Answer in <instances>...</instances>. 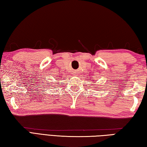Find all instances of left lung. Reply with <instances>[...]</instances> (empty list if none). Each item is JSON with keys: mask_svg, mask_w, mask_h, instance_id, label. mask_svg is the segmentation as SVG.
<instances>
[{"mask_svg": "<svg viewBox=\"0 0 147 147\" xmlns=\"http://www.w3.org/2000/svg\"><path fill=\"white\" fill-rule=\"evenodd\" d=\"M94 85H95V84H94Z\"/></svg>", "mask_w": 147, "mask_h": 147, "instance_id": "8db88e82", "label": "left lung"}]
</instances>
